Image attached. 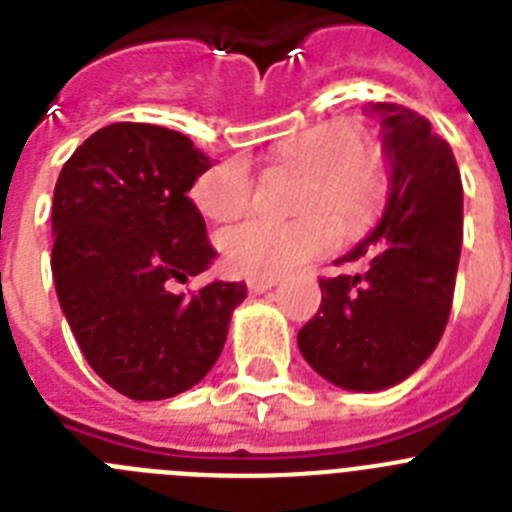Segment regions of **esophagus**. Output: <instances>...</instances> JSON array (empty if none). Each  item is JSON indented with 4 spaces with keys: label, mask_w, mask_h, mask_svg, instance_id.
Returning a JSON list of instances; mask_svg holds the SVG:
<instances>
[{
    "label": "esophagus",
    "mask_w": 512,
    "mask_h": 512,
    "mask_svg": "<svg viewBox=\"0 0 512 512\" xmlns=\"http://www.w3.org/2000/svg\"><path fill=\"white\" fill-rule=\"evenodd\" d=\"M246 284H248V289H251V292L261 295V292H266V289L274 287V284H277V279H274V277H251Z\"/></svg>",
    "instance_id": "obj_1"
}]
</instances>
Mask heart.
<instances>
[{"label":"heart","instance_id":"1","mask_svg":"<svg viewBox=\"0 0 512 512\" xmlns=\"http://www.w3.org/2000/svg\"><path fill=\"white\" fill-rule=\"evenodd\" d=\"M274 161L305 184L297 197L302 217L277 223L251 217L223 233L225 259L246 277H279L328 253L336 224L356 233L372 223L390 189V171L379 151L364 146V135L346 120L320 122L274 148ZM194 205L212 220H230L251 207L253 176L243 158H230L197 176Z\"/></svg>","mask_w":512,"mask_h":512}]
</instances>
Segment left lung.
Instances as JSON below:
<instances>
[{"mask_svg":"<svg viewBox=\"0 0 512 512\" xmlns=\"http://www.w3.org/2000/svg\"><path fill=\"white\" fill-rule=\"evenodd\" d=\"M392 169L377 228L320 279V310L297 333L307 364L343 390L377 392L408 379L449 323L464 238V192L451 146L418 112L369 104Z\"/></svg>","mask_w":512,"mask_h":512,"instance_id":"8db88e82","label":"left lung"}]
</instances>
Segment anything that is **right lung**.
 Returning <instances> with one entry per match:
<instances>
[{"instance_id":"add662e5","label":"right lung","mask_w":512,"mask_h":512,"mask_svg":"<svg viewBox=\"0 0 512 512\" xmlns=\"http://www.w3.org/2000/svg\"><path fill=\"white\" fill-rule=\"evenodd\" d=\"M210 158L187 135L115 122L63 164L53 192L51 269L89 366L130 400H166L200 382L228 338L243 282L174 295L215 259L187 192Z\"/></svg>"}]
</instances>
